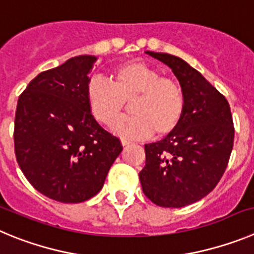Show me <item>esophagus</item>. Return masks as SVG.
<instances>
[{
	"label": "esophagus",
	"instance_id": "obj_1",
	"mask_svg": "<svg viewBox=\"0 0 254 254\" xmlns=\"http://www.w3.org/2000/svg\"><path fill=\"white\" fill-rule=\"evenodd\" d=\"M122 144H123V147H127V145H129L130 141L127 140V139H122Z\"/></svg>",
	"mask_w": 254,
	"mask_h": 254
}]
</instances>
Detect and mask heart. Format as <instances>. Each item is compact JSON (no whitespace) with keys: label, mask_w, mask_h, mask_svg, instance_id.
<instances>
[{"label":"heart","mask_w":254,"mask_h":254,"mask_svg":"<svg viewBox=\"0 0 254 254\" xmlns=\"http://www.w3.org/2000/svg\"><path fill=\"white\" fill-rule=\"evenodd\" d=\"M131 101L132 116L116 120L114 134L124 139L166 135L178 127L185 113L181 84L144 62H127L114 68L110 81L95 77L87 84V104L93 118L109 125Z\"/></svg>","instance_id":"obj_1"}]
</instances>
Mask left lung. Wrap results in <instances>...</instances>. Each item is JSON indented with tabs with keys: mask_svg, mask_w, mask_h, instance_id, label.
I'll return each instance as SVG.
<instances>
[{
	"mask_svg": "<svg viewBox=\"0 0 254 254\" xmlns=\"http://www.w3.org/2000/svg\"><path fill=\"white\" fill-rule=\"evenodd\" d=\"M172 69L185 93L181 123L164 139L145 144L139 172L144 195L162 207H184L210 193L229 162L234 127L227 99L184 59L145 52Z\"/></svg>",
	"mask_w": 254,
	"mask_h": 254,
	"instance_id": "8db88e82",
	"label": "left lung"
}]
</instances>
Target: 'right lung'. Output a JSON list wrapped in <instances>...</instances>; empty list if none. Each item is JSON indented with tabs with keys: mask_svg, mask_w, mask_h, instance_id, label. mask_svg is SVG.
<instances>
[{
	"mask_svg": "<svg viewBox=\"0 0 254 254\" xmlns=\"http://www.w3.org/2000/svg\"><path fill=\"white\" fill-rule=\"evenodd\" d=\"M96 59L78 56L39 73L17 101V163L34 189L59 202H82L100 192L123 150L88 107V73Z\"/></svg>",
	"mask_w": 254,
	"mask_h": 254,
	"instance_id": "right-lung-1",
	"label": "right lung"
}]
</instances>
